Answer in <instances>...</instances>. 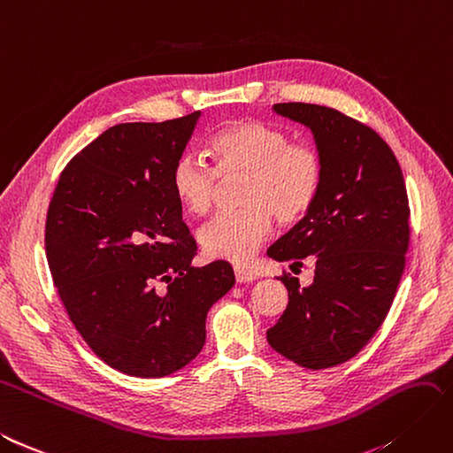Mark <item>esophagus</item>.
Listing matches in <instances>:
<instances>
[{
    "mask_svg": "<svg viewBox=\"0 0 453 453\" xmlns=\"http://www.w3.org/2000/svg\"><path fill=\"white\" fill-rule=\"evenodd\" d=\"M234 276H236L238 284H250L257 278L251 271H246V268H242V266H234Z\"/></svg>",
    "mask_w": 453,
    "mask_h": 453,
    "instance_id": "obj_1",
    "label": "esophagus"
}]
</instances>
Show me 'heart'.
Listing matches in <instances>:
<instances>
[{"label":"heart","instance_id":"1","mask_svg":"<svg viewBox=\"0 0 453 453\" xmlns=\"http://www.w3.org/2000/svg\"><path fill=\"white\" fill-rule=\"evenodd\" d=\"M219 175L246 173L238 211L213 217L198 232L210 259L248 265L273 228L296 225L311 211L324 179L322 156L314 146L291 144L286 131L265 121L243 119L219 129L207 141ZM217 173L196 154H182L171 169V188L192 215L211 210Z\"/></svg>","mask_w":453,"mask_h":453}]
</instances>
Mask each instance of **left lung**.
<instances>
[{
	"mask_svg": "<svg viewBox=\"0 0 453 453\" xmlns=\"http://www.w3.org/2000/svg\"><path fill=\"white\" fill-rule=\"evenodd\" d=\"M273 110L311 129L324 179L311 211L266 251L280 263L316 259L309 288L280 278L289 301L266 339L288 360L324 370L368 345L393 304L410 242L408 194L393 150L368 126L320 104Z\"/></svg>",
	"mask_w": 453,
	"mask_h": 453,
	"instance_id": "left-lung-1",
	"label": "left lung"
}]
</instances>
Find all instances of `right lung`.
<instances>
[{"label":"right lung","instance_id":"1","mask_svg":"<svg viewBox=\"0 0 453 453\" xmlns=\"http://www.w3.org/2000/svg\"><path fill=\"white\" fill-rule=\"evenodd\" d=\"M200 116L106 129L66 165L49 203L58 297L96 357L133 377H165L196 358L207 312L234 286L226 261L192 265L196 242L171 188Z\"/></svg>","mask_w":453,"mask_h":453}]
</instances>
